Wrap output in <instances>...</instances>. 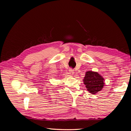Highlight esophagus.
I'll return each instance as SVG.
<instances>
[{
	"mask_svg": "<svg viewBox=\"0 0 131 131\" xmlns=\"http://www.w3.org/2000/svg\"><path fill=\"white\" fill-rule=\"evenodd\" d=\"M69 74L71 75V76H73V75L74 74V70H73V69H69Z\"/></svg>",
	"mask_w": 131,
	"mask_h": 131,
	"instance_id": "1",
	"label": "esophagus"
}]
</instances>
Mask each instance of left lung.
<instances>
[{"label": "left lung", "instance_id": "8db88e82", "mask_svg": "<svg viewBox=\"0 0 131 131\" xmlns=\"http://www.w3.org/2000/svg\"><path fill=\"white\" fill-rule=\"evenodd\" d=\"M104 79L98 73L88 71L83 80L84 84L87 90L92 94H95L100 91L104 86Z\"/></svg>", "mask_w": 131, "mask_h": 131}]
</instances>
